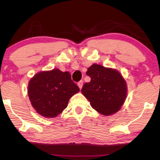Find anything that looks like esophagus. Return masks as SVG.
Segmentation results:
<instances>
[{
	"instance_id": "esophagus-1",
	"label": "esophagus",
	"mask_w": 160,
	"mask_h": 160,
	"mask_svg": "<svg viewBox=\"0 0 160 160\" xmlns=\"http://www.w3.org/2000/svg\"><path fill=\"white\" fill-rule=\"evenodd\" d=\"M78 87H79V88H80V89L82 88V85H83V81H82V80L80 81V82L78 83Z\"/></svg>"
}]
</instances>
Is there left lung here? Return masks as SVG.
<instances>
[{"mask_svg":"<svg viewBox=\"0 0 160 160\" xmlns=\"http://www.w3.org/2000/svg\"><path fill=\"white\" fill-rule=\"evenodd\" d=\"M86 74L91 81L82 86L81 92L91 107L104 116H110L121 109L127 97V84L116 69L93 64Z\"/></svg>","mask_w":160,"mask_h":160,"instance_id":"left-lung-1","label":"left lung"}]
</instances>
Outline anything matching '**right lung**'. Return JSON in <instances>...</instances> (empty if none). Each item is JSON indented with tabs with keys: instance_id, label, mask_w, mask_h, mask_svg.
<instances>
[{
	"instance_id": "add662e5",
	"label": "right lung",
	"mask_w": 160,
	"mask_h": 160,
	"mask_svg": "<svg viewBox=\"0 0 160 160\" xmlns=\"http://www.w3.org/2000/svg\"><path fill=\"white\" fill-rule=\"evenodd\" d=\"M80 91L68 72L58 68L39 72L28 83V97L35 111L46 118H55Z\"/></svg>"
}]
</instances>
